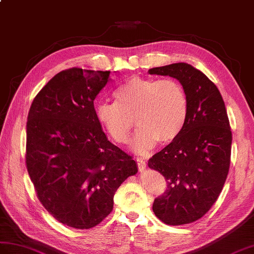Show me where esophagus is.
Masks as SVG:
<instances>
[{
    "label": "esophagus",
    "instance_id": "obj_1",
    "mask_svg": "<svg viewBox=\"0 0 254 254\" xmlns=\"http://www.w3.org/2000/svg\"><path fill=\"white\" fill-rule=\"evenodd\" d=\"M136 161H137V166H138V169L140 171H143L145 168H146V161L144 160L143 158H136Z\"/></svg>",
    "mask_w": 254,
    "mask_h": 254
}]
</instances>
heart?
Instances as JSON below:
<instances>
[{
	"label": "heart",
	"instance_id": "b5f03b06",
	"mask_svg": "<svg viewBox=\"0 0 254 254\" xmlns=\"http://www.w3.org/2000/svg\"><path fill=\"white\" fill-rule=\"evenodd\" d=\"M116 102L96 106V118L109 136L127 144L133 128V118L139 129L132 147L145 154L157 145L175 139L188 117V98L184 87L174 79L133 76L114 91Z\"/></svg>",
	"mask_w": 254,
	"mask_h": 254
}]
</instances>
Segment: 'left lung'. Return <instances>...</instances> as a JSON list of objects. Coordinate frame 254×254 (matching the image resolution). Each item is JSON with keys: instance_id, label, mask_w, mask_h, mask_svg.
Listing matches in <instances>:
<instances>
[{"instance_id": "obj_1", "label": "left lung", "mask_w": 254, "mask_h": 254, "mask_svg": "<svg viewBox=\"0 0 254 254\" xmlns=\"http://www.w3.org/2000/svg\"><path fill=\"white\" fill-rule=\"evenodd\" d=\"M148 72L179 80L190 106L181 134L148 161L168 184L152 210L168 225L190 224L211 209L227 178L232 131L225 104L213 82L190 64L156 67Z\"/></svg>"}]
</instances>
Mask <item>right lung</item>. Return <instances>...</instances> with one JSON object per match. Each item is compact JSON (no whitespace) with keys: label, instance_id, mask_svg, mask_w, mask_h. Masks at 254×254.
Returning <instances> with one entry per match:
<instances>
[{"label":"right lung","instance_id":"right-lung-1","mask_svg":"<svg viewBox=\"0 0 254 254\" xmlns=\"http://www.w3.org/2000/svg\"><path fill=\"white\" fill-rule=\"evenodd\" d=\"M110 71L63 70L34 97L28 114L26 164L37 196L64 225L87 229L114 208V196L136 162L110 143L94 99Z\"/></svg>","mask_w":254,"mask_h":254}]
</instances>
